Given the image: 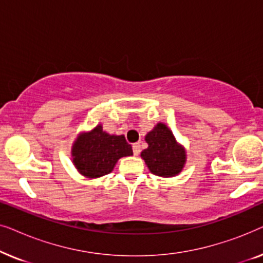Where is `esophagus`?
<instances>
[{"mask_svg": "<svg viewBox=\"0 0 263 263\" xmlns=\"http://www.w3.org/2000/svg\"><path fill=\"white\" fill-rule=\"evenodd\" d=\"M140 145L139 143H134V145H133V152H134V156H139L140 154Z\"/></svg>", "mask_w": 263, "mask_h": 263, "instance_id": "34e87169", "label": "esophagus"}]
</instances>
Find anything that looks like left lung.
I'll list each match as a JSON object with an SVG mask.
<instances>
[{"label":"left lung","instance_id":"obj_1","mask_svg":"<svg viewBox=\"0 0 263 263\" xmlns=\"http://www.w3.org/2000/svg\"><path fill=\"white\" fill-rule=\"evenodd\" d=\"M145 140L148 147L142 151L141 158L153 175L168 178L181 174L186 161V151L166 124L157 123L147 133Z\"/></svg>","mask_w":263,"mask_h":263}]
</instances>
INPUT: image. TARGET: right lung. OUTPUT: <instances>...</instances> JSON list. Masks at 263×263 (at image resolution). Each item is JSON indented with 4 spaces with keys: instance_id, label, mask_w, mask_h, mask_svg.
<instances>
[{
    "instance_id": "right-lung-1",
    "label": "right lung",
    "mask_w": 263,
    "mask_h": 263,
    "mask_svg": "<svg viewBox=\"0 0 263 263\" xmlns=\"http://www.w3.org/2000/svg\"><path fill=\"white\" fill-rule=\"evenodd\" d=\"M133 156L132 146L123 135H112L102 124L80 133L71 146V161L86 178H99L114 170L118 159Z\"/></svg>"
}]
</instances>
